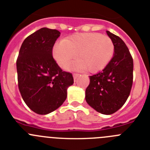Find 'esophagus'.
<instances>
[{"label":"esophagus","mask_w":150,"mask_h":150,"mask_svg":"<svg viewBox=\"0 0 150 150\" xmlns=\"http://www.w3.org/2000/svg\"><path fill=\"white\" fill-rule=\"evenodd\" d=\"M79 74L78 73H73V78H74V79H76L77 78H78V76H79Z\"/></svg>","instance_id":"1"}]
</instances>
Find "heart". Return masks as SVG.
Here are the masks:
<instances>
[{"mask_svg": "<svg viewBox=\"0 0 150 150\" xmlns=\"http://www.w3.org/2000/svg\"><path fill=\"white\" fill-rule=\"evenodd\" d=\"M114 44L111 39L98 33L74 34L57 43L53 55L62 69H67L78 58L75 68L96 73L104 69L114 54Z\"/></svg>", "mask_w": 150, "mask_h": 150, "instance_id": "heart-1", "label": "heart"}]
</instances>
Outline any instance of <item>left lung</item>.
I'll use <instances>...</instances> for the list:
<instances>
[{"instance_id":"obj_1","label":"left lung","mask_w":150,"mask_h":150,"mask_svg":"<svg viewBox=\"0 0 150 150\" xmlns=\"http://www.w3.org/2000/svg\"><path fill=\"white\" fill-rule=\"evenodd\" d=\"M114 44V57L102 70L90 76L85 91L89 105L102 114H112L122 107L133 83V58L120 37L107 31Z\"/></svg>"}]
</instances>
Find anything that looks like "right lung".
Here are the masks:
<instances>
[{
    "label": "right lung",
    "mask_w": 150,
    "mask_h": 150,
    "mask_svg": "<svg viewBox=\"0 0 150 150\" xmlns=\"http://www.w3.org/2000/svg\"><path fill=\"white\" fill-rule=\"evenodd\" d=\"M57 30L43 28L28 36L21 45L16 60L18 86L28 107L38 114L58 108L73 84L72 74L57 65L52 50L60 36Z\"/></svg>",
    "instance_id": "right-lung-1"
}]
</instances>
